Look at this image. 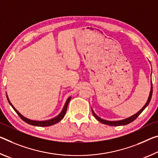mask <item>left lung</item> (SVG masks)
<instances>
[{
	"instance_id": "1",
	"label": "left lung",
	"mask_w": 158,
	"mask_h": 158,
	"mask_svg": "<svg viewBox=\"0 0 158 158\" xmlns=\"http://www.w3.org/2000/svg\"><path fill=\"white\" fill-rule=\"evenodd\" d=\"M152 81H151V91H150V94H149V97H148V101L146 102V103L145 104V106L142 107L141 110H140L136 113L134 115H132V116L128 117V118L127 119H122V120H119V121H107V120H105V119H101V117H99L98 116H97V115L95 114V112L92 110V113L94 114V116L96 117V119H97L100 122H101L102 124H107V125H110V126H121V125H127L129 123H131L133 121H134L135 119H136L138 117H139V115L141 113V112L144 110L145 108L148 106L150 101H151V98H152Z\"/></svg>"
}]
</instances>
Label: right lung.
Returning a JSON list of instances; mask_svg holds the SVG:
<instances>
[{
  "instance_id": "obj_1",
  "label": "right lung",
  "mask_w": 158,
  "mask_h": 158,
  "mask_svg": "<svg viewBox=\"0 0 158 158\" xmlns=\"http://www.w3.org/2000/svg\"><path fill=\"white\" fill-rule=\"evenodd\" d=\"M71 96L69 97L68 98H67V101L65 102V104H64L63 109H62V112L60 113L57 116H56V117H54V118L51 119H48V120H45V121H36V120H31V119H27L26 117H24L23 115H22L15 108V107L12 106V103L10 102V101H9V98L7 96V101H8L9 103L10 106L12 107V108L14 109V110L17 112V114L19 115V117L24 121L26 123L29 124H31V125H33V126H37V127H48V126H51V125H53L57 123V122H59L60 120H62L63 119V117H64V115L66 114V112H67V106H68V104L70 101V100H71Z\"/></svg>"
}]
</instances>
